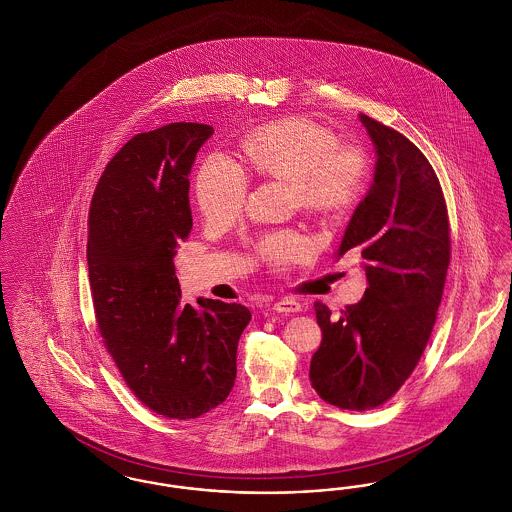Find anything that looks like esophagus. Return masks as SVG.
Returning <instances> with one entry per match:
<instances>
[{"label": "esophagus", "mask_w": 512, "mask_h": 512, "mask_svg": "<svg viewBox=\"0 0 512 512\" xmlns=\"http://www.w3.org/2000/svg\"><path fill=\"white\" fill-rule=\"evenodd\" d=\"M272 309H274V311H278V313L292 315V313H299V311H301V303H299V301H295V299H290V297H284V299L276 301V303L272 305Z\"/></svg>", "instance_id": "34e87169"}]
</instances>
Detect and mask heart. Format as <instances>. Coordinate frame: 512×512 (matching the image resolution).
<instances>
[{
	"instance_id": "b5f03b06",
	"label": "heart",
	"mask_w": 512,
	"mask_h": 512,
	"mask_svg": "<svg viewBox=\"0 0 512 512\" xmlns=\"http://www.w3.org/2000/svg\"><path fill=\"white\" fill-rule=\"evenodd\" d=\"M242 163L249 172L292 182L299 207L315 215L349 209L365 190L368 159L361 147L338 146L336 134L305 117H284L245 136ZM224 153L205 159L195 178V195L205 219L230 222L245 205L249 178ZM309 240L282 232L263 242L276 263H290L309 251Z\"/></svg>"
}]
</instances>
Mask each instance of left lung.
<instances>
[{
  "instance_id": "8db88e82",
  "label": "left lung",
  "mask_w": 512,
  "mask_h": 512,
  "mask_svg": "<svg viewBox=\"0 0 512 512\" xmlns=\"http://www.w3.org/2000/svg\"><path fill=\"white\" fill-rule=\"evenodd\" d=\"M374 146V178L343 232L336 259L359 249L365 295L340 318L315 303L322 343L311 359L318 395L351 411L388 401L432 334L449 267V219L438 176L397 130L359 115Z\"/></svg>"
}]
</instances>
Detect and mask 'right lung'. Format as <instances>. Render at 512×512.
<instances>
[{
	"instance_id": "right-lung-1",
	"label": "right lung",
	"mask_w": 512,
	"mask_h": 512,
	"mask_svg": "<svg viewBox=\"0 0 512 512\" xmlns=\"http://www.w3.org/2000/svg\"><path fill=\"white\" fill-rule=\"evenodd\" d=\"M215 128L172 122L134 136L99 178L88 270L99 332L134 395L167 418H197L236 382L240 303L182 301L176 247L192 232L190 172Z\"/></svg>"
}]
</instances>
